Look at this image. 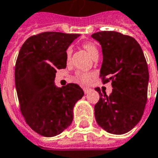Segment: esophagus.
<instances>
[{"label": "esophagus", "instance_id": "esophagus-1", "mask_svg": "<svg viewBox=\"0 0 158 158\" xmlns=\"http://www.w3.org/2000/svg\"><path fill=\"white\" fill-rule=\"evenodd\" d=\"M83 89H84V94H88V93L89 92L90 89H89V88H83Z\"/></svg>", "mask_w": 158, "mask_h": 158}]
</instances>
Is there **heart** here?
Listing matches in <instances>:
<instances>
[{
	"instance_id": "b5f03b06",
	"label": "heart",
	"mask_w": 158,
	"mask_h": 158,
	"mask_svg": "<svg viewBox=\"0 0 158 158\" xmlns=\"http://www.w3.org/2000/svg\"><path fill=\"white\" fill-rule=\"evenodd\" d=\"M82 46L87 50L88 53L89 54L90 56L92 58H94V56L98 55V48H97V46H96V44L94 43H93L91 41H84L82 44ZM71 54H72V48L70 46H69L67 48V50H66V57H67V60H69ZM92 77L93 74H90V73H79V72H77L76 74H74V79L77 82H80V83H83V84H88V83H89L91 79H92Z\"/></svg>"
}]
</instances>
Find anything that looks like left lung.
I'll list each match as a JSON object with an SVG mask.
<instances>
[{"label": "left lung", "mask_w": 158, "mask_h": 158, "mask_svg": "<svg viewBox=\"0 0 158 158\" xmlns=\"http://www.w3.org/2000/svg\"><path fill=\"white\" fill-rule=\"evenodd\" d=\"M103 52L100 78L103 84L112 81L113 91L103 94L94 106L95 119L112 134H123L138 124L148 100L149 74L140 44L132 36L116 31L92 35Z\"/></svg>", "instance_id": "1"}]
</instances>
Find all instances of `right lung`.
I'll return each instance as SVG.
<instances>
[{
  "label": "right lung",
  "instance_id": "right-lung-1",
  "mask_svg": "<svg viewBox=\"0 0 158 158\" xmlns=\"http://www.w3.org/2000/svg\"><path fill=\"white\" fill-rule=\"evenodd\" d=\"M79 34L47 31L31 36L21 46L15 68L20 112L40 135H59L73 121V108L84 96L76 84L57 88L56 69L66 68V50Z\"/></svg>",
  "mask_w": 158,
  "mask_h": 158
}]
</instances>
